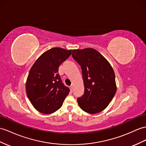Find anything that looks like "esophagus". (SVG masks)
Returning <instances> with one entry per match:
<instances>
[{
	"instance_id": "34e87169",
	"label": "esophagus",
	"mask_w": 146,
	"mask_h": 146,
	"mask_svg": "<svg viewBox=\"0 0 146 146\" xmlns=\"http://www.w3.org/2000/svg\"><path fill=\"white\" fill-rule=\"evenodd\" d=\"M70 90H71V92H73V89H74V87H73V85H71V86L70 87Z\"/></svg>"
}]
</instances>
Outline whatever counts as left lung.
Returning <instances> with one entry per match:
<instances>
[{"label":"left lung","instance_id":"8db88e82","mask_svg":"<svg viewBox=\"0 0 146 146\" xmlns=\"http://www.w3.org/2000/svg\"><path fill=\"white\" fill-rule=\"evenodd\" d=\"M73 59L81 67L84 93L77 102L84 111L95 114L105 109L116 91L112 67L100 52L93 48L72 50Z\"/></svg>","mask_w":146,"mask_h":146}]
</instances>
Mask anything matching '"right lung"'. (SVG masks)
<instances>
[{"label":"right lung","instance_id":"right-lung-1","mask_svg":"<svg viewBox=\"0 0 146 146\" xmlns=\"http://www.w3.org/2000/svg\"><path fill=\"white\" fill-rule=\"evenodd\" d=\"M72 50L54 48L39 57L27 80L28 98L38 111L50 114L59 110L70 89L62 83L59 67L69 58Z\"/></svg>","mask_w":146,"mask_h":146}]
</instances>
